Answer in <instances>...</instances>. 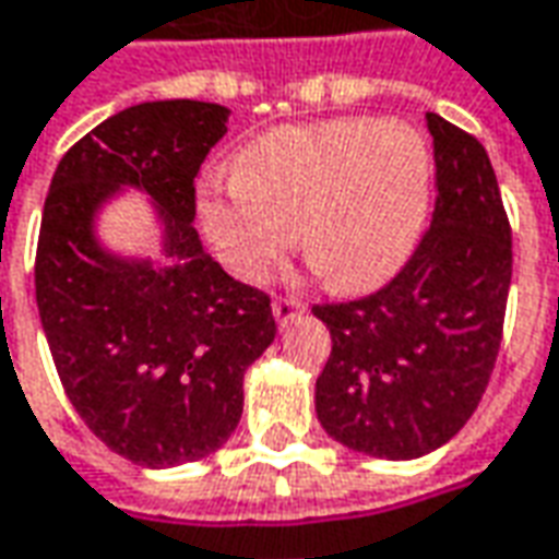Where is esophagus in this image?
<instances>
[{
    "instance_id": "34e87169",
    "label": "esophagus",
    "mask_w": 559,
    "mask_h": 559,
    "mask_svg": "<svg viewBox=\"0 0 559 559\" xmlns=\"http://www.w3.org/2000/svg\"><path fill=\"white\" fill-rule=\"evenodd\" d=\"M301 310H305V305H301L298 298H276V301H273V317H276V323L280 325L292 323Z\"/></svg>"
}]
</instances>
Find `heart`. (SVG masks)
Listing matches in <instances>:
<instances>
[{"label":"heart","mask_w":559,"mask_h":559,"mask_svg":"<svg viewBox=\"0 0 559 559\" xmlns=\"http://www.w3.org/2000/svg\"><path fill=\"white\" fill-rule=\"evenodd\" d=\"M433 153L409 122L347 116L283 126L254 138L236 171L200 187V221L227 271L258 283L301 252L341 295L372 292L400 271L425 234Z\"/></svg>","instance_id":"heart-1"}]
</instances>
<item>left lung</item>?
Here are the masks:
<instances>
[{"label":"left lung","mask_w":559,"mask_h":559,"mask_svg":"<svg viewBox=\"0 0 559 559\" xmlns=\"http://www.w3.org/2000/svg\"><path fill=\"white\" fill-rule=\"evenodd\" d=\"M437 166L433 218L388 286L317 305L332 354L317 418L354 452L406 462L449 443L496 369L511 288V224L483 144L428 114Z\"/></svg>","instance_id":"left-lung-1"}]
</instances>
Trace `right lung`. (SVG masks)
Wrapping results in <instances>:
<instances>
[{
    "label": "right lung",
    "mask_w": 559,
    "mask_h": 559,
    "mask_svg": "<svg viewBox=\"0 0 559 559\" xmlns=\"http://www.w3.org/2000/svg\"><path fill=\"white\" fill-rule=\"evenodd\" d=\"M230 110L147 100L104 119L63 153L45 197L36 305L55 369L100 443L141 467L212 455L242 415V376L276 335L271 298L202 249L197 187ZM122 186L164 224L166 265L119 259L94 215Z\"/></svg>",
    "instance_id": "right-lung-1"
}]
</instances>
